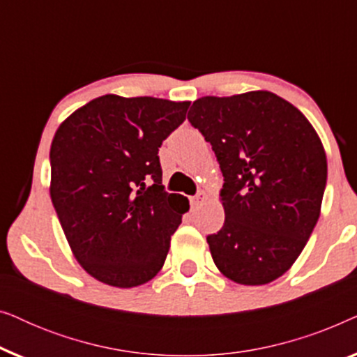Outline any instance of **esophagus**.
<instances>
[{
	"instance_id": "obj_1",
	"label": "esophagus",
	"mask_w": 357,
	"mask_h": 357,
	"mask_svg": "<svg viewBox=\"0 0 357 357\" xmlns=\"http://www.w3.org/2000/svg\"><path fill=\"white\" fill-rule=\"evenodd\" d=\"M206 193H204V192H198L197 195H195V197L192 198V206L193 208H198L199 206V204H203L204 202H206Z\"/></svg>"
}]
</instances>
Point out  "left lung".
<instances>
[{
    "label": "left lung",
    "mask_w": 357,
    "mask_h": 357,
    "mask_svg": "<svg viewBox=\"0 0 357 357\" xmlns=\"http://www.w3.org/2000/svg\"><path fill=\"white\" fill-rule=\"evenodd\" d=\"M188 121L221 167L226 219L206 237L219 271L245 286L278 280L304 250L326 185L321 141L289 102L268 91L195 100Z\"/></svg>",
    "instance_id": "left-lung-1"
}]
</instances>
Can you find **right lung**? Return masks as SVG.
<instances>
[{
  "mask_svg": "<svg viewBox=\"0 0 357 357\" xmlns=\"http://www.w3.org/2000/svg\"><path fill=\"white\" fill-rule=\"evenodd\" d=\"M190 102L107 94L60 125L50 148V197L79 265L115 287L162 268L188 199L162 185L159 148Z\"/></svg>",
  "mask_w": 357,
  "mask_h": 357,
  "instance_id": "add662e5",
  "label": "right lung"
}]
</instances>
